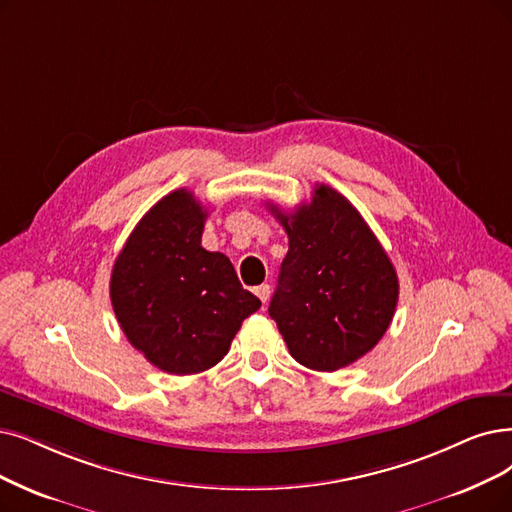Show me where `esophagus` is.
Listing matches in <instances>:
<instances>
[{"mask_svg": "<svg viewBox=\"0 0 512 512\" xmlns=\"http://www.w3.org/2000/svg\"><path fill=\"white\" fill-rule=\"evenodd\" d=\"M254 292H256V296H258L262 302H267L269 296H271V285H269V283H262V285H258V288H256Z\"/></svg>", "mask_w": 512, "mask_h": 512, "instance_id": "34e87169", "label": "esophagus"}]
</instances>
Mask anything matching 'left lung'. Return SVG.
Wrapping results in <instances>:
<instances>
[{"label": "left lung", "mask_w": 512, "mask_h": 512, "mask_svg": "<svg viewBox=\"0 0 512 512\" xmlns=\"http://www.w3.org/2000/svg\"><path fill=\"white\" fill-rule=\"evenodd\" d=\"M290 239L269 315L290 355L336 372L370 353L393 321L399 279L353 203L317 185L311 203L285 214L267 203Z\"/></svg>", "instance_id": "left-lung-1"}]
</instances>
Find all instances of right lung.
Wrapping results in <instances>:
<instances>
[{
  "label": "right lung",
  "instance_id": "right-lung-1",
  "mask_svg": "<svg viewBox=\"0 0 512 512\" xmlns=\"http://www.w3.org/2000/svg\"><path fill=\"white\" fill-rule=\"evenodd\" d=\"M206 218L191 191H172L140 218L113 264L119 327L149 363L176 376L210 370L260 309L231 260L201 248Z\"/></svg>",
  "mask_w": 512,
  "mask_h": 512
}]
</instances>
